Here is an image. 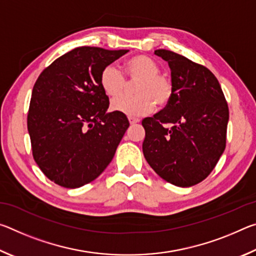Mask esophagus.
Returning a JSON list of instances; mask_svg holds the SVG:
<instances>
[{
	"label": "esophagus",
	"mask_w": 256,
	"mask_h": 256,
	"mask_svg": "<svg viewBox=\"0 0 256 256\" xmlns=\"http://www.w3.org/2000/svg\"><path fill=\"white\" fill-rule=\"evenodd\" d=\"M128 122L131 123V124H136V123L140 122V118H128Z\"/></svg>",
	"instance_id": "obj_1"
}]
</instances>
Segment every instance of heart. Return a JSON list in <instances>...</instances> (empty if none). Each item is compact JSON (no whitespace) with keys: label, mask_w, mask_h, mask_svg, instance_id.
Returning a JSON list of instances; mask_svg holds the SVG:
<instances>
[{"label":"heart","mask_w":256,"mask_h":256,"mask_svg":"<svg viewBox=\"0 0 256 256\" xmlns=\"http://www.w3.org/2000/svg\"><path fill=\"white\" fill-rule=\"evenodd\" d=\"M125 73L130 81L138 82L134 88L136 96H120L112 102L114 112L130 118L149 114L156 107L168 105L172 97V84L168 78L160 74V68L146 55H136L124 63ZM128 81L123 72L115 64H108L100 73V86L110 97H118L126 88Z\"/></svg>","instance_id":"1"}]
</instances>
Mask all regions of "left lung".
I'll return each mask as SVG.
<instances>
[{
    "label": "left lung",
    "instance_id": "8db88e82",
    "mask_svg": "<svg viewBox=\"0 0 256 256\" xmlns=\"http://www.w3.org/2000/svg\"><path fill=\"white\" fill-rule=\"evenodd\" d=\"M154 54L170 68L172 97L164 110L142 120L150 167L168 183L190 188L214 170L226 148L228 105L210 70L174 52Z\"/></svg>",
    "mask_w": 256,
    "mask_h": 256
}]
</instances>
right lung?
<instances>
[{
	"label": "right lung",
	"instance_id": "right-lung-1",
	"mask_svg": "<svg viewBox=\"0 0 256 256\" xmlns=\"http://www.w3.org/2000/svg\"><path fill=\"white\" fill-rule=\"evenodd\" d=\"M82 46L55 60L38 76L28 112L32 156L48 178L66 188L90 183L106 170L130 126L110 99L100 73L128 53Z\"/></svg>",
	"mask_w": 256,
	"mask_h": 256
}]
</instances>
